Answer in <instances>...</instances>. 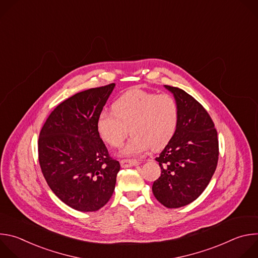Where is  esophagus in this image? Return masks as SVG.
Listing matches in <instances>:
<instances>
[{"label": "esophagus", "instance_id": "34e87169", "mask_svg": "<svg viewBox=\"0 0 258 258\" xmlns=\"http://www.w3.org/2000/svg\"><path fill=\"white\" fill-rule=\"evenodd\" d=\"M120 165H121V167H123V168H128V167H133V166L139 165V161H137V160H127V159H124V160H121V161H120Z\"/></svg>", "mask_w": 258, "mask_h": 258}]
</instances>
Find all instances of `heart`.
<instances>
[{
    "instance_id": "1",
    "label": "heart",
    "mask_w": 258,
    "mask_h": 258,
    "mask_svg": "<svg viewBox=\"0 0 258 258\" xmlns=\"http://www.w3.org/2000/svg\"><path fill=\"white\" fill-rule=\"evenodd\" d=\"M112 108V112H100L96 127L100 138L114 148L122 145L131 130L133 136L120 151L123 156H140L151 147L160 149L176 131L177 104L168 94L133 89L120 96Z\"/></svg>"
}]
</instances>
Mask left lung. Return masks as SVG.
<instances>
[{
    "instance_id": "8db88e82",
    "label": "left lung",
    "mask_w": 258,
    "mask_h": 258,
    "mask_svg": "<svg viewBox=\"0 0 258 258\" xmlns=\"http://www.w3.org/2000/svg\"><path fill=\"white\" fill-rule=\"evenodd\" d=\"M177 104L176 131L156 158L161 175L153 182L155 198L167 208L196 200L215 171L218 140L214 123L204 107L183 90L164 86Z\"/></svg>"
}]
</instances>
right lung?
I'll return each mask as SVG.
<instances>
[{
  "label": "right lung",
  "mask_w": 258,
  "mask_h": 258,
  "mask_svg": "<svg viewBox=\"0 0 258 258\" xmlns=\"http://www.w3.org/2000/svg\"><path fill=\"white\" fill-rule=\"evenodd\" d=\"M115 84L76 94L59 104L39 138V161L54 194L69 207L97 211L115 189L118 161L112 159L96 122Z\"/></svg>",
  "instance_id": "obj_1"
}]
</instances>
